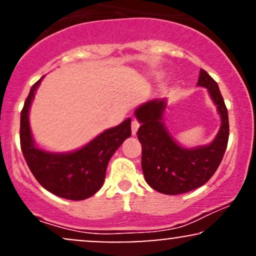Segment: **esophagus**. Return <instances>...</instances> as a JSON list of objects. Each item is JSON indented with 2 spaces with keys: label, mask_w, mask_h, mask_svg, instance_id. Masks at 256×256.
Here are the masks:
<instances>
[{
  "label": "esophagus",
  "mask_w": 256,
  "mask_h": 256,
  "mask_svg": "<svg viewBox=\"0 0 256 256\" xmlns=\"http://www.w3.org/2000/svg\"><path fill=\"white\" fill-rule=\"evenodd\" d=\"M138 128H140V124H138L137 120H132V122H131V132H132V134H134V136L137 134Z\"/></svg>",
  "instance_id": "1"
}]
</instances>
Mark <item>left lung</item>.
Returning <instances> with one entry per match:
<instances>
[{"instance_id": "1", "label": "left lung", "mask_w": 256, "mask_h": 256, "mask_svg": "<svg viewBox=\"0 0 256 256\" xmlns=\"http://www.w3.org/2000/svg\"><path fill=\"white\" fill-rule=\"evenodd\" d=\"M198 86L206 88L216 106L220 128L210 144L182 146L165 124L166 98L138 106L134 116L140 126L137 136L142 144V170L149 186L165 195H178L198 189L216 173L228 140V110L218 84L204 70L200 71Z\"/></svg>"}]
</instances>
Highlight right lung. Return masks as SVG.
<instances>
[{
    "instance_id": "obj_1",
    "label": "right lung",
    "mask_w": 256,
    "mask_h": 256,
    "mask_svg": "<svg viewBox=\"0 0 256 256\" xmlns=\"http://www.w3.org/2000/svg\"><path fill=\"white\" fill-rule=\"evenodd\" d=\"M42 79L32 85L20 116V146L26 164L38 183L49 192L73 201L89 198L104 185L110 158L131 136V119L104 131L77 150H44L34 142L28 120L31 104Z\"/></svg>"
}]
</instances>
